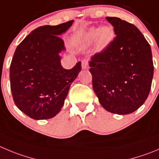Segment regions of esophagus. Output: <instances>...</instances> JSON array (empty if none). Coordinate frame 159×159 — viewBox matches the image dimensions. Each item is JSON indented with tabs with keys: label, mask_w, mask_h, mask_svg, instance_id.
Segmentation results:
<instances>
[{
	"label": "esophagus",
	"mask_w": 159,
	"mask_h": 159,
	"mask_svg": "<svg viewBox=\"0 0 159 159\" xmlns=\"http://www.w3.org/2000/svg\"><path fill=\"white\" fill-rule=\"evenodd\" d=\"M81 66H82V69H89L88 61H87V60H86V59L83 60Z\"/></svg>",
	"instance_id": "esophagus-1"
}]
</instances>
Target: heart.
<instances>
[{"label": "heart", "instance_id": "b5f03b06", "mask_svg": "<svg viewBox=\"0 0 159 159\" xmlns=\"http://www.w3.org/2000/svg\"><path fill=\"white\" fill-rule=\"evenodd\" d=\"M114 38V30L110 25L101 27H91L82 38V44L88 46L97 40V46L99 50L105 49Z\"/></svg>", "mask_w": 159, "mask_h": 159}]
</instances>
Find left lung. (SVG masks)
Returning <instances> with one entry per match:
<instances>
[{
    "label": "left lung",
    "mask_w": 159,
    "mask_h": 159,
    "mask_svg": "<svg viewBox=\"0 0 159 159\" xmlns=\"http://www.w3.org/2000/svg\"><path fill=\"white\" fill-rule=\"evenodd\" d=\"M114 27L115 40L89 61L92 84L100 104L106 111L127 115L146 101L154 75L152 49L133 24L106 17Z\"/></svg>",
    "instance_id": "left-lung-1"
}]
</instances>
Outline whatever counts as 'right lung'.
Returning a JSON list of instances; mask_svg holds the SVG:
<instances>
[{
    "label": "right lung",
    "mask_w": 159,
    "mask_h": 159,
    "mask_svg": "<svg viewBox=\"0 0 159 159\" xmlns=\"http://www.w3.org/2000/svg\"><path fill=\"white\" fill-rule=\"evenodd\" d=\"M73 22L35 29L15 51L10 66L11 90L17 108L31 119H51L58 114L80 72V61L71 69L61 64L60 53L66 48L60 36Z\"/></svg>",
    "instance_id": "right-lung-1"
}]
</instances>
